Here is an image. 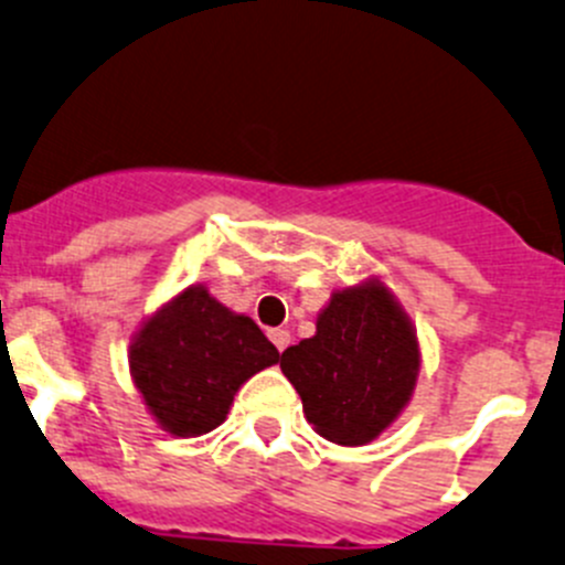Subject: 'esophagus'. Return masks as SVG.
<instances>
[{"instance_id":"obj_1","label":"esophagus","mask_w":565,"mask_h":565,"mask_svg":"<svg viewBox=\"0 0 565 565\" xmlns=\"http://www.w3.org/2000/svg\"><path fill=\"white\" fill-rule=\"evenodd\" d=\"M267 337H270V342L276 344L278 353H281V350L289 344V331H284V328H270V331H267Z\"/></svg>"}]
</instances>
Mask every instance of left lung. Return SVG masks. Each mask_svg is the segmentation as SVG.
<instances>
[{"instance_id":"1","label":"left lung","mask_w":565,"mask_h":565,"mask_svg":"<svg viewBox=\"0 0 565 565\" xmlns=\"http://www.w3.org/2000/svg\"><path fill=\"white\" fill-rule=\"evenodd\" d=\"M317 434L344 447L377 439L411 399L419 344L411 320L383 284L331 295L317 333L281 353Z\"/></svg>"}]
</instances>
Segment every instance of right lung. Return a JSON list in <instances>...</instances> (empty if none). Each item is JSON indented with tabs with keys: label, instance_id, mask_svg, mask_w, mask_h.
Masks as SVG:
<instances>
[{
	"label": "right lung",
	"instance_id": "1",
	"mask_svg": "<svg viewBox=\"0 0 565 565\" xmlns=\"http://www.w3.org/2000/svg\"><path fill=\"white\" fill-rule=\"evenodd\" d=\"M276 361V344L250 317L195 284L146 320L129 348L135 386L173 436L215 430L237 388Z\"/></svg>",
	"mask_w": 565,
	"mask_h": 565
}]
</instances>
